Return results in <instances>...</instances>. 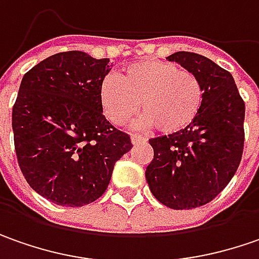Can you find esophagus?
<instances>
[{
	"instance_id": "esophagus-1",
	"label": "esophagus",
	"mask_w": 259,
	"mask_h": 259,
	"mask_svg": "<svg viewBox=\"0 0 259 259\" xmlns=\"http://www.w3.org/2000/svg\"><path fill=\"white\" fill-rule=\"evenodd\" d=\"M130 140H132V145H140V143H145L146 142V139L143 138V136H139V135H133L130 138Z\"/></svg>"
}]
</instances>
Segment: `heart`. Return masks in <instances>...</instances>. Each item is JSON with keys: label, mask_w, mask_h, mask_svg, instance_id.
<instances>
[{"label": "heart", "mask_w": 259, "mask_h": 259, "mask_svg": "<svg viewBox=\"0 0 259 259\" xmlns=\"http://www.w3.org/2000/svg\"><path fill=\"white\" fill-rule=\"evenodd\" d=\"M99 96L103 113L114 124L127 123L142 103V126L174 135L198 117L203 92L198 77L172 61L143 60L127 66L120 77H104Z\"/></svg>", "instance_id": "b5f03b06"}]
</instances>
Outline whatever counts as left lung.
I'll list each match as a JSON object with an SVG mask.
<instances>
[{
	"instance_id": "1",
	"label": "left lung",
	"mask_w": 259,
	"mask_h": 259,
	"mask_svg": "<svg viewBox=\"0 0 259 259\" xmlns=\"http://www.w3.org/2000/svg\"><path fill=\"white\" fill-rule=\"evenodd\" d=\"M201 81V112L179 133L150 139L153 160L146 167L150 192L170 209L210 202L227 186L244 150L245 103L232 74L209 58L178 51L166 57Z\"/></svg>"
}]
</instances>
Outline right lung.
I'll return each instance as SVG.
<instances>
[{
  "label": "right lung",
  "instance_id": "1",
  "mask_svg": "<svg viewBox=\"0 0 259 259\" xmlns=\"http://www.w3.org/2000/svg\"><path fill=\"white\" fill-rule=\"evenodd\" d=\"M109 58L83 51L50 56L24 74L13 107L14 146L25 181L61 206H83L107 189L130 138L103 116Z\"/></svg>",
  "mask_w": 259,
  "mask_h": 259
}]
</instances>
